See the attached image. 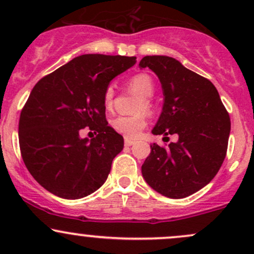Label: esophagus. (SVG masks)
<instances>
[{
	"label": "esophagus",
	"instance_id": "esophagus-1",
	"mask_svg": "<svg viewBox=\"0 0 254 254\" xmlns=\"http://www.w3.org/2000/svg\"><path fill=\"white\" fill-rule=\"evenodd\" d=\"M124 143L127 147H130V145H132L133 143H135V141H133V139H130V138H125Z\"/></svg>",
	"mask_w": 254,
	"mask_h": 254
}]
</instances>
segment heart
I'll list each match as a JSON object with an SVG mask.
<instances>
[{"instance_id": "b5f03b06", "label": "heart", "mask_w": 254, "mask_h": 254, "mask_svg": "<svg viewBox=\"0 0 254 254\" xmlns=\"http://www.w3.org/2000/svg\"><path fill=\"white\" fill-rule=\"evenodd\" d=\"M130 89L141 95V100L137 104V111H151L153 103L150 97L154 94V82L147 74H137L127 81ZM115 103V88L112 84L107 86L103 94V104L105 109L111 111ZM147 125V115L139 112L133 116H118L111 121V127L127 138H136Z\"/></svg>"}]
</instances>
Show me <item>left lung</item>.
Here are the masks:
<instances>
[{"label":"left lung","mask_w":254,"mask_h":254,"mask_svg":"<svg viewBox=\"0 0 254 254\" xmlns=\"http://www.w3.org/2000/svg\"><path fill=\"white\" fill-rule=\"evenodd\" d=\"M139 66L155 72L164 89L162 113L151 132L179 136L167 147L150 145L142 176L159 193L185 198L210 183L220 171L228 148L229 115L216 87L179 61L145 56Z\"/></svg>","instance_id":"left-lung-1"}]
</instances>
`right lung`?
Listing matches in <instances>:
<instances>
[{
  "mask_svg": "<svg viewBox=\"0 0 254 254\" xmlns=\"http://www.w3.org/2000/svg\"><path fill=\"white\" fill-rule=\"evenodd\" d=\"M136 57L82 55L38 81L20 113L19 144L32 177L65 199H78L106 182L123 136L109 127L103 104L110 81ZM98 135L81 139L83 128Z\"/></svg>",
  "mask_w": 254,
  "mask_h": 254,
  "instance_id": "obj_1",
  "label": "right lung"
}]
</instances>
